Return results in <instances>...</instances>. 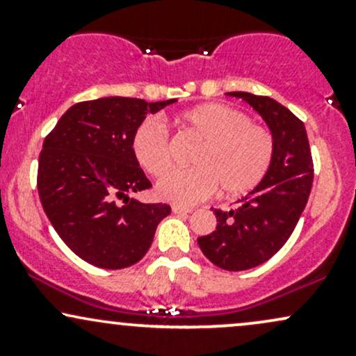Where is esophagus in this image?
Wrapping results in <instances>:
<instances>
[{
	"label": "esophagus",
	"instance_id": "34e87169",
	"mask_svg": "<svg viewBox=\"0 0 356 356\" xmlns=\"http://www.w3.org/2000/svg\"><path fill=\"white\" fill-rule=\"evenodd\" d=\"M172 212H174V214H189V212H192V209H191V207L172 206Z\"/></svg>",
	"mask_w": 356,
	"mask_h": 356
}]
</instances>
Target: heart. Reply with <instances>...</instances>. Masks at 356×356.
<instances>
[{
    "label": "heart",
    "instance_id": "1",
    "mask_svg": "<svg viewBox=\"0 0 356 356\" xmlns=\"http://www.w3.org/2000/svg\"><path fill=\"white\" fill-rule=\"evenodd\" d=\"M184 132L202 140L191 159V169H175L157 184L165 201L191 206L220 191L224 197H239L259 186L275 159V137L266 127L252 124L248 113L224 104H202L174 118ZM137 164L154 177L172 165L165 129L145 120L132 136Z\"/></svg>",
    "mask_w": 356,
    "mask_h": 356
}]
</instances>
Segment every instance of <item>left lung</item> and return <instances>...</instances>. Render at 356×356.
Masks as SVG:
<instances>
[{"label": "left lung", "instance_id": "obj_1", "mask_svg": "<svg viewBox=\"0 0 356 356\" xmlns=\"http://www.w3.org/2000/svg\"><path fill=\"white\" fill-rule=\"evenodd\" d=\"M264 118L275 137V159L266 177L234 211L212 209L216 231L197 239L204 256L226 271L266 263L284 246L301 218L313 184V159L303 122L269 97L231 92Z\"/></svg>", "mask_w": 356, "mask_h": 356}]
</instances>
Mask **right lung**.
<instances>
[{"instance_id": "add662e5", "label": "right lung", "mask_w": 356, "mask_h": 356, "mask_svg": "<svg viewBox=\"0 0 356 356\" xmlns=\"http://www.w3.org/2000/svg\"><path fill=\"white\" fill-rule=\"evenodd\" d=\"M165 102L127 97L80 102L44 137L38 161L40 201L51 226L87 263L122 269L149 251L167 204L129 197L152 184L132 154V136Z\"/></svg>"}]
</instances>
